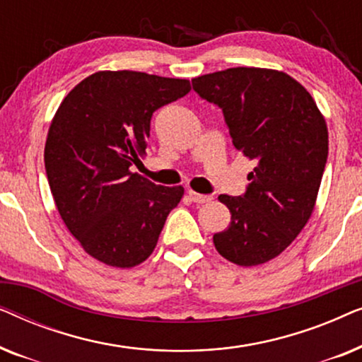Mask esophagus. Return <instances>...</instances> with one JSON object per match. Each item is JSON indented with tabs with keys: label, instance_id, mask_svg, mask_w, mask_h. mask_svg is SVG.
Here are the masks:
<instances>
[{
	"label": "esophagus",
	"instance_id": "34e87169",
	"mask_svg": "<svg viewBox=\"0 0 362 362\" xmlns=\"http://www.w3.org/2000/svg\"><path fill=\"white\" fill-rule=\"evenodd\" d=\"M187 194H189V199L192 202H196V204H204V202H209L212 199L211 196L201 194V192H196V191H192V189L187 191Z\"/></svg>",
	"mask_w": 362,
	"mask_h": 362
}]
</instances>
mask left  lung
<instances>
[{
  "mask_svg": "<svg viewBox=\"0 0 362 362\" xmlns=\"http://www.w3.org/2000/svg\"><path fill=\"white\" fill-rule=\"evenodd\" d=\"M216 103L235 150L255 163L240 197L221 194L230 224L214 234L232 264L255 267L280 255L311 217L328 158V127L310 92L281 71L232 67L192 78Z\"/></svg>",
  "mask_w": 362,
  "mask_h": 362,
  "instance_id": "obj_1",
  "label": "left lung"
}]
</instances>
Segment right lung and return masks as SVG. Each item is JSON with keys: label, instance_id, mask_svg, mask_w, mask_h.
I'll return each mask as SVG.
<instances>
[{"label": "right lung", "instance_id": "obj_1", "mask_svg": "<svg viewBox=\"0 0 362 362\" xmlns=\"http://www.w3.org/2000/svg\"><path fill=\"white\" fill-rule=\"evenodd\" d=\"M189 90L187 78L100 71L59 105L44 146L49 187L69 232L102 264L145 262L180 204L185 187L158 186L130 168L146 155L153 112Z\"/></svg>", "mask_w": 362, "mask_h": 362}]
</instances>
